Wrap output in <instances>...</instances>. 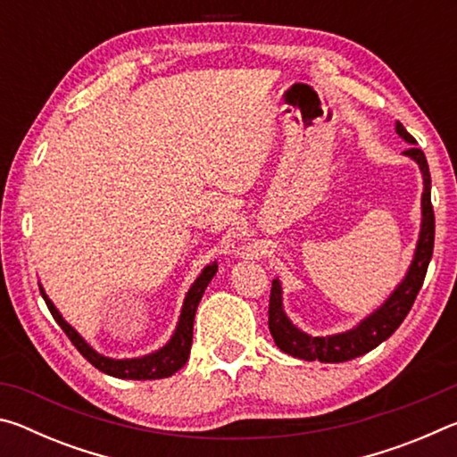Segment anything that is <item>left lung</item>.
<instances>
[{
	"label": "left lung",
	"instance_id": "obj_1",
	"mask_svg": "<svg viewBox=\"0 0 457 457\" xmlns=\"http://www.w3.org/2000/svg\"><path fill=\"white\" fill-rule=\"evenodd\" d=\"M397 135L403 137L407 143H415V138L407 133L405 127L397 122ZM407 157L417 161L423 173V197H421V234L417 242L415 258L411 268L405 276V280L399 284V288L391 294L389 300L375 311L369 319L362 320L359 327L349 332H340L332 337H308L306 332L298 330L288 320L282 308V288L280 282H272L270 290V306H268V327L278 349L292 354V357L304 361H320V362H343L357 359L361 354L373 351L383 340L389 338L399 328V324L405 320V316L411 311L417 294H420L428 266L433 253V239H436V215L431 205V175L428 167V159L421 149L411 146L405 151Z\"/></svg>",
	"mask_w": 457,
	"mask_h": 457
}]
</instances>
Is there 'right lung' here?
Listing matches in <instances>:
<instances>
[{"mask_svg":"<svg viewBox=\"0 0 457 457\" xmlns=\"http://www.w3.org/2000/svg\"><path fill=\"white\" fill-rule=\"evenodd\" d=\"M218 272V264H210L204 268V272L199 274V278L187 292L183 303V311L179 316V324H177L175 335L171 340L159 349L157 353L146 354V357L141 359H122V361H114L103 357L98 354L92 346L84 340L79 332H76L71 324H68L62 314L56 311V306L52 304V300L46 296V292L40 288L42 296L46 300V306L52 312L54 320L60 324V328L66 332V337L72 340V345L80 351V354L87 359L90 365H95L98 370H103L106 375L119 377V378H133V381H146V378H165L177 373L185 362L189 359V351H191V340H193V319H195V311L199 306V300L204 296V292L207 288V284L212 282V278Z\"/></svg>","mask_w":457,"mask_h":457,"instance_id":"add662e5","label":"right lung"}]
</instances>
